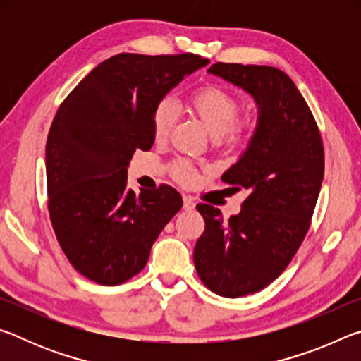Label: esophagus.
Returning a JSON list of instances; mask_svg holds the SVG:
<instances>
[{"instance_id": "obj_1", "label": "esophagus", "mask_w": 361, "mask_h": 361, "mask_svg": "<svg viewBox=\"0 0 361 361\" xmlns=\"http://www.w3.org/2000/svg\"><path fill=\"white\" fill-rule=\"evenodd\" d=\"M195 207V204H194V200L189 197V195H185V197H183V209L185 210H192Z\"/></svg>"}]
</instances>
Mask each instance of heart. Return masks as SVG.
Segmentation results:
<instances>
[{
    "label": "heart",
    "mask_w": 361,
    "mask_h": 361,
    "mask_svg": "<svg viewBox=\"0 0 361 361\" xmlns=\"http://www.w3.org/2000/svg\"><path fill=\"white\" fill-rule=\"evenodd\" d=\"M186 108L202 121L210 135L226 143H239L252 137L256 129L253 116H239L242 102L234 94L215 84H207L192 90L186 99ZM175 121V106L164 99L152 109V133L156 138L169 135ZM173 175L181 183H191L195 178V169L185 161L173 164Z\"/></svg>",
    "instance_id": "b5f03b06"
}]
</instances>
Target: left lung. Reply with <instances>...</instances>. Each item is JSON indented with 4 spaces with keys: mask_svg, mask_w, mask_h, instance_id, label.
I'll return each mask as SVG.
<instances>
[{
    "mask_svg": "<svg viewBox=\"0 0 361 361\" xmlns=\"http://www.w3.org/2000/svg\"><path fill=\"white\" fill-rule=\"evenodd\" d=\"M209 73L258 105L247 151L221 176L248 191L240 213L223 221L213 205H197L205 231L194 248L195 271L213 293L239 298L266 288L296 255L319 199L325 152L312 111L282 70L218 62Z\"/></svg>",
    "mask_w": 361,
    "mask_h": 361,
    "instance_id": "left-lung-1",
    "label": "left lung"
}]
</instances>
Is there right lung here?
I'll list each match as a JSON object with an SVG mask.
<instances>
[{"label":"right lung","instance_id":"right-lung-1","mask_svg":"<svg viewBox=\"0 0 361 361\" xmlns=\"http://www.w3.org/2000/svg\"><path fill=\"white\" fill-rule=\"evenodd\" d=\"M207 63L194 54H118L57 109L46 143L49 216L71 266L92 282L119 285L137 276L181 209L172 186L127 189V167L133 152L154 143V106Z\"/></svg>","mask_w":361,"mask_h":361}]
</instances>
